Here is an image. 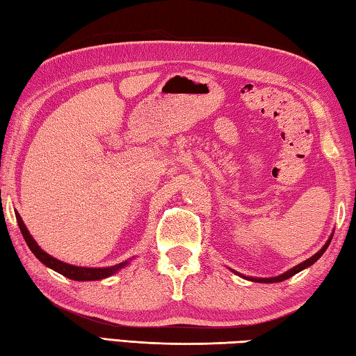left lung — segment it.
I'll list each match as a JSON object with an SVG mask.
<instances>
[{
    "label": "left lung",
    "mask_w": 356,
    "mask_h": 356,
    "mask_svg": "<svg viewBox=\"0 0 356 356\" xmlns=\"http://www.w3.org/2000/svg\"><path fill=\"white\" fill-rule=\"evenodd\" d=\"M331 238L333 237H330V240L327 243L323 245V248L318 251V252H316L314 256L312 257H309L308 261H305V262H301V264H298L297 267H293V268H291L289 270V272H286V273H282V275H280V276H276V278H248V280H251V281H257V282H280V281H284V280H287V278H291V276H293L295 273H298V272H301V270L303 268H306V267H309V265H312L314 264L316 261H318V257H321L323 252H325V250L328 248V245H330V242H331Z\"/></svg>",
    "instance_id": "obj_1"
}]
</instances>
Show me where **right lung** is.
<instances>
[{
	"label": "right lung",
	"instance_id": "right-lung-1",
	"mask_svg": "<svg viewBox=\"0 0 356 356\" xmlns=\"http://www.w3.org/2000/svg\"><path fill=\"white\" fill-rule=\"evenodd\" d=\"M15 218L17 222H19V227L22 231V236L25 238L26 245L29 246V250L34 252V256L39 259V261L47 265V267H50L51 270H55V272L64 275L65 278L69 280H75V281H95V280H104L108 278V276H111L113 273H116L119 268H122L127 265L129 262H120L118 265H113V267H106V268H86V267H75V265H69L65 262L58 261V259L51 257L50 254H47L45 251L40 250V246L34 242V238L29 236L26 226L23 225L22 221V216L15 212Z\"/></svg>",
	"mask_w": 356,
	"mask_h": 356
}]
</instances>
